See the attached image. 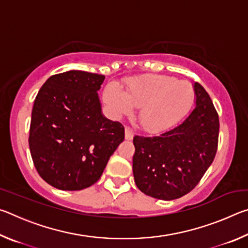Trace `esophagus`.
Returning <instances> with one entry per match:
<instances>
[{
  "mask_svg": "<svg viewBox=\"0 0 248 248\" xmlns=\"http://www.w3.org/2000/svg\"><path fill=\"white\" fill-rule=\"evenodd\" d=\"M124 137H125V140H132L133 131L129 127H125L124 129Z\"/></svg>",
  "mask_w": 248,
  "mask_h": 248,
  "instance_id": "34e87169",
  "label": "esophagus"
}]
</instances>
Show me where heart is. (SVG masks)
<instances>
[{"label": "heart", "mask_w": 248, "mask_h": 248, "mask_svg": "<svg viewBox=\"0 0 248 248\" xmlns=\"http://www.w3.org/2000/svg\"><path fill=\"white\" fill-rule=\"evenodd\" d=\"M195 92L191 84L169 75H146L130 78L125 92L110 84L104 99L117 116L131 114L140 107L139 121L146 131L169 129L189 110Z\"/></svg>", "instance_id": "b5f03b06"}]
</instances>
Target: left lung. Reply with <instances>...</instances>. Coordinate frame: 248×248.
<instances>
[{
    "mask_svg": "<svg viewBox=\"0 0 248 248\" xmlns=\"http://www.w3.org/2000/svg\"><path fill=\"white\" fill-rule=\"evenodd\" d=\"M196 106L186 119L158 137L134 136L132 170L145 195L174 200L199 184L217 154L219 115L209 94L194 85Z\"/></svg>",
    "mask_w": 248,
    "mask_h": 248,
    "instance_id": "obj_1",
    "label": "left lung"
}]
</instances>
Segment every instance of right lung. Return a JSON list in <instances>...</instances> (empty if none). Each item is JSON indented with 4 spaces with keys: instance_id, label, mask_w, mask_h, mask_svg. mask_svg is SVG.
Returning a JSON list of instances; mask_svg holds the SVG:
<instances>
[{
    "instance_id": "1",
    "label": "right lung",
    "mask_w": 248,
    "mask_h": 248,
    "mask_svg": "<svg viewBox=\"0 0 248 248\" xmlns=\"http://www.w3.org/2000/svg\"><path fill=\"white\" fill-rule=\"evenodd\" d=\"M104 75L72 70L54 74L36 96L29 149L45 182L61 190H81L100 178L124 140V128L102 115L97 91Z\"/></svg>"
}]
</instances>
